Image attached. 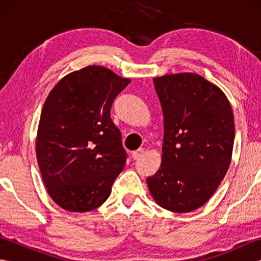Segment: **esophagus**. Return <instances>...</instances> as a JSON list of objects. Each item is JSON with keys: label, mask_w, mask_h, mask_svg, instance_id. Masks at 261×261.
<instances>
[{"label": "esophagus", "mask_w": 261, "mask_h": 261, "mask_svg": "<svg viewBox=\"0 0 261 261\" xmlns=\"http://www.w3.org/2000/svg\"><path fill=\"white\" fill-rule=\"evenodd\" d=\"M142 153H143V149L142 148L138 149V150H136V151H132V158H134V159L140 158L142 156Z\"/></svg>", "instance_id": "1"}]
</instances>
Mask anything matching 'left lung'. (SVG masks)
Instances as JSON below:
<instances>
[{"mask_svg": "<svg viewBox=\"0 0 261 261\" xmlns=\"http://www.w3.org/2000/svg\"><path fill=\"white\" fill-rule=\"evenodd\" d=\"M164 115L162 164L147 178L153 201L187 213L206 203L232 158L234 116L223 91L195 73L153 79Z\"/></svg>", "mask_w": 261, "mask_h": 261, "instance_id": "obj_1", "label": "left lung"}]
</instances>
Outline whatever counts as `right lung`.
Returning <instances> with one entry per match:
<instances>
[{
	"label": "right lung",
	"instance_id": "1",
	"mask_svg": "<svg viewBox=\"0 0 261 261\" xmlns=\"http://www.w3.org/2000/svg\"><path fill=\"white\" fill-rule=\"evenodd\" d=\"M130 82L91 65L64 76L47 96L36 154L49 196L62 208L88 212L109 198L125 165L111 107Z\"/></svg>",
	"mask_w": 261,
	"mask_h": 261
}]
</instances>
